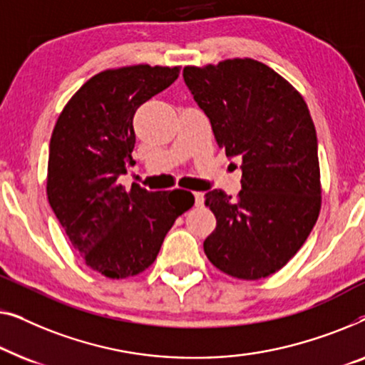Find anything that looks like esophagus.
<instances>
[{"label":"esophagus","mask_w":365,"mask_h":365,"mask_svg":"<svg viewBox=\"0 0 365 365\" xmlns=\"http://www.w3.org/2000/svg\"><path fill=\"white\" fill-rule=\"evenodd\" d=\"M193 197H195V205H197V207H202L203 202H205L203 193H202V192H195Z\"/></svg>","instance_id":"obj_1"}]
</instances>
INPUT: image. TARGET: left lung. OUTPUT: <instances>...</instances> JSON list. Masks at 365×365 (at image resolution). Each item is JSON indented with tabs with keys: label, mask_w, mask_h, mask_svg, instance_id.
<instances>
[{
	"label": "left lung",
	"mask_w": 365,
	"mask_h": 365,
	"mask_svg": "<svg viewBox=\"0 0 365 365\" xmlns=\"http://www.w3.org/2000/svg\"><path fill=\"white\" fill-rule=\"evenodd\" d=\"M193 99L228 157L241 158V192L210 190L217 228L207 258L225 274L255 281L276 273L309 236L321 212L317 137L307 104L268 66L235 58L183 68Z\"/></svg>",
	"instance_id": "obj_1"
}]
</instances>
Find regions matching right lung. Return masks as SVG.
<instances>
[{
  "label": "right lung",
  "mask_w": 365,
  "mask_h": 365,
  "mask_svg": "<svg viewBox=\"0 0 365 365\" xmlns=\"http://www.w3.org/2000/svg\"><path fill=\"white\" fill-rule=\"evenodd\" d=\"M178 74V66L106 69L71 97L56 120L46 178L49 205L82 261L106 278L145 271L195 202L187 190L147 192L133 183L125 192L119 183L133 163V114Z\"/></svg>",
  "instance_id": "obj_1"
}]
</instances>
